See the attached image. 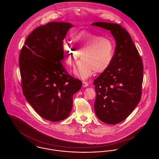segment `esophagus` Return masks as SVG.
<instances>
[{"mask_svg":"<svg viewBox=\"0 0 159 159\" xmlns=\"http://www.w3.org/2000/svg\"><path fill=\"white\" fill-rule=\"evenodd\" d=\"M82 84H83V87L84 88L88 86V83H87L86 82H84V81H83L82 82Z\"/></svg>","mask_w":159,"mask_h":159,"instance_id":"esophagus-1","label":"esophagus"}]
</instances>
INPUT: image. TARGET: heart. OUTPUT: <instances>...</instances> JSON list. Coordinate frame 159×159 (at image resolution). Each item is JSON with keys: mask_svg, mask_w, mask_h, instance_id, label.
I'll use <instances>...</instances> for the list:
<instances>
[{"mask_svg": "<svg viewBox=\"0 0 159 159\" xmlns=\"http://www.w3.org/2000/svg\"><path fill=\"white\" fill-rule=\"evenodd\" d=\"M74 45L63 42L62 51L65 62L73 65L79 58L82 60L77 62L73 70L76 76L87 79L95 71L102 73L110 66L113 59L114 46L110 39L91 32H81L73 37Z\"/></svg>", "mask_w": 159, "mask_h": 159, "instance_id": "heart-1", "label": "heart"}]
</instances>
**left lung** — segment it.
Listing matches in <instances>:
<instances>
[{"label": "left lung", "instance_id": "left-lung-1", "mask_svg": "<svg viewBox=\"0 0 159 159\" xmlns=\"http://www.w3.org/2000/svg\"><path fill=\"white\" fill-rule=\"evenodd\" d=\"M110 31L116 46L110 66L93 81L94 109L101 121L116 125L126 119L141 97L143 64L128 32L119 24H91Z\"/></svg>", "mask_w": 159, "mask_h": 159}]
</instances>
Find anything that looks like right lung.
Returning a JSON list of instances; mask_svg holds the SVG:
<instances>
[{
	"instance_id": "obj_1",
	"label": "right lung",
	"mask_w": 159,
	"mask_h": 159,
	"mask_svg": "<svg viewBox=\"0 0 159 159\" xmlns=\"http://www.w3.org/2000/svg\"><path fill=\"white\" fill-rule=\"evenodd\" d=\"M75 25L51 22L33 31L20 54L23 94L36 112L47 120L66 119L72 110L73 95L80 80L70 76L61 63L62 41Z\"/></svg>"
}]
</instances>
